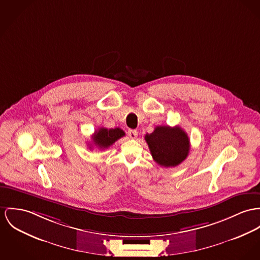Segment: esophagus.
Returning a JSON list of instances; mask_svg holds the SVG:
<instances>
[{
	"label": "esophagus",
	"instance_id": "esophagus-1",
	"mask_svg": "<svg viewBox=\"0 0 260 260\" xmlns=\"http://www.w3.org/2000/svg\"><path fill=\"white\" fill-rule=\"evenodd\" d=\"M127 134H128V137L131 138V139H137L138 138V131H136V129H128V132H127Z\"/></svg>",
	"mask_w": 260,
	"mask_h": 260
}]
</instances>
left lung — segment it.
<instances>
[{
	"label": "left lung",
	"mask_w": 260,
	"mask_h": 260,
	"mask_svg": "<svg viewBox=\"0 0 260 260\" xmlns=\"http://www.w3.org/2000/svg\"><path fill=\"white\" fill-rule=\"evenodd\" d=\"M144 139L152 158L160 166L175 167L189 154L190 140L180 126L158 125Z\"/></svg>",
	"instance_id": "1"
}]
</instances>
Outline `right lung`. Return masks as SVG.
I'll use <instances>...</instances> for the list:
<instances>
[{
	"label": "right lung",
	"mask_w": 260,
	"mask_h": 260,
	"mask_svg": "<svg viewBox=\"0 0 260 260\" xmlns=\"http://www.w3.org/2000/svg\"><path fill=\"white\" fill-rule=\"evenodd\" d=\"M124 136V132L120 129V127L116 128H106L100 127L94 133V136L92 137L93 144L101 149H106L110 147L114 142L120 140ZM91 148V147H90Z\"/></svg>",
	"instance_id": "right-lung-1"
}]
</instances>
